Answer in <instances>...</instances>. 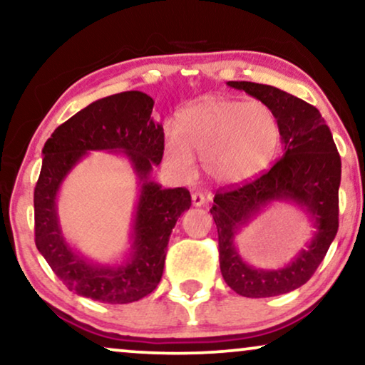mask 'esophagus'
Listing matches in <instances>:
<instances>
[{"mask_svg": "<svg viewBox=\"0 0 365 365\" xmlns=\"http://www.w3.org/2000/svg\"><path fill=\"white\" fill-rule=\"evenodd\" d=\"M191 199H192V206H196V207H201L206 204V197H204L202 192H192Z\"/></svg>", "mask_w": 365, "mask_h": 365, "instance_id": "34e87169", "label": "esophagus"}]
</instances>
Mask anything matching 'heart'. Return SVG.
I'll use <instances>...</instances> for the list:
<instances>
[{
	"mask_svg": "<svg viewBox=\"0 0 365 365\" xmlns=\"http://www.w3.org/2000/svg\"><path fill=\"white\" fill-rule=\"evenodd\" d=\"M281 144V124L269 104L209 96L181 109L164 133V161L179 178L194 171L192 153L211 181L237 186L267 169Z\"/></svg>",
	"mask_w": 365,
	"mask_h": 365,
	"instance_id": "obj_1",
	"label": "heart"
}]
</instances>
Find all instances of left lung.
I'll list each match as a JSON object with an SVG mask.
<instances>
[{"instance_id":"8db88e82","label":"left lung","mask_w":365,"mask_h":365,"mask_svg":"<svg viewBox=\"0 0 365 365\" xmlns=\"http://www.w3.org/2000/svg\"><path fill=\"white\" fill-rule=\"evenodd\" d=\"M227 86L272 108L281 124L284 154L261 178L214 196L209 212L217 227L221 272L239 296H281L311 279L336 237L341 156L331 129L309 103L267 84L227 81ZM274 202H289L301 208L313 227V237L286 267L254 268L240 256L235 237Z\"/></svg>"}]
</instances>
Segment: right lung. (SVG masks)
Listing matches in <instances>:
<instances>
[{"mask_svg": "<svg viewBox=\"0 0 365 365\" xmlns=\"http://www.w3.org/2000/svg\"><path fill=\"white\" fill-rule=\"evenodd\" d=\"M153 106V98L141 91L98 99L54 129L44 143L34 187V241L64 286L93 301L129 304L151 294L161 281L173 227L191 207L186 187L164 189L151 179L164 153L163 124L151 116ZM93 150L126 157L140 187L128 251L108 264L93 262L67 242L56 204L63 179Z\"/></svg>", "mask_w": 365, "mask_h": 365, "instance_id": "1", "label": "right lung"}]
</instances>
